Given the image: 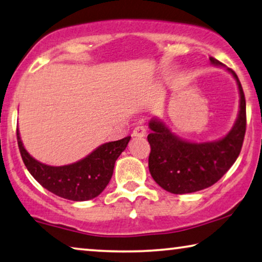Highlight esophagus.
Here are the masks:
<instances>
[{"label":"esophagus","mask_w":262,"mask_h":262,"mask_svg":"<svg viewBox=\"0 0 262 262\" xmlns=\"http://www.w3.org/2000/svg\"><path fill=\"white\" fill-rule=\"evenodd\" d=\"M147 134V129H146V126H143V124H138L134 128V130H133V135L136 136V138H143V136H146Z\"/></svg>","instance_id":"obj_1"}]
</instances>
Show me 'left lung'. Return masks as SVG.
I'll use <instances>...</instances> for the list:
<instances>
[{"label": "left lung", "instance_id": "8db88e82", "mask_svg": "<svg viewBox=\"0 0 262 262\" xmlns=\"http://www.w3.org/2000/svg\"><path fill=\"white\" fill-rule=\"evenodd\" d=\"M215 66H224L210 57ZM240 94L238 119L223 139L194 143L182 140L159 119H151L148 135L150 144L149 171L161 188L175 194L191 193L213 185L228 171L242 150L246 132V100L239 78L231 69Z\"/></svg>", "mask_w": 262, "mask_h": 262}]
</instances>
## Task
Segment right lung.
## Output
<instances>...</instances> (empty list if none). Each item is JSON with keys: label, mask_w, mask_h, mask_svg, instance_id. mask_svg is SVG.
I'll return each mask as SVG.
<instances>
[{"label": "right lung", "mask_w": 262, "mask_h": 262, "mask_svg": "<svg viewBox=\"0 0 262 262\" xmlns=\"http://www.w3.org/2000/svg\"><path fill=\"white\" fill-rule=\"evenodd\" d=\"M129 140L130 136H127L103 143L76 163L52 167L40 163L26 150L17 129L20 156L32 177L50 192L74 202L90 201L105 190L113 175L115 161L126 149Z\"/></svg>", "instance_id": "obj_1"}]
</instances>
